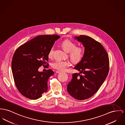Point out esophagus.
Here are the masks:
<instances>
[{
  "label": "esophagus",
  "instance_id": "esophagus-1",
  "mask_svg": "<svg viewBox=\"0 0 125 125\" xmlns=\"http://www.w3.org/2000/svg\"><path fill=\"white\" fill-rule=\"evenodd\" d=\"M55 72H56V73H61V72L60 71H56Z\"/></svg>",
  "mask_w": 125,
  "mask_h": 125
}]
</instances>
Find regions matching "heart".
<instances>
[{
	"label": "heart",
	"instance_id": "obj_1",
	"mask_svg": "<svg viewBox=\"0 0 125 125\" xmlns=\"http://www.w3.org/2000/svg\"><path fill=\"white\" fill-rule=\"evenodd\" d=\"M61 46L66 52H69V56L73 62H79L83 58L84 55V49L82 47H76L77 45L75 42L66 39L61 42ZM54 50L53 47L50 49L48 54L49 58H51L53 56ZM70 65V63L68 61L57 60L52 63V66L54 69L63 71Z\"/></svg>",
	"mask_w": 125,
	"mask_h": 125
}]
</instances>
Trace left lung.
Masks as SVG:
<instances>
[{"instance_id": "8db88e82", "label": "left lung", "mask_w": 125, "mask_h": 125, "mask_svg": "<svg viewBox=\"0 0 125 125\" xmlns=\"http://www.w3.org/2000/svg\"><path fill=\"white\" fill-rule=\"evenodd\" d=\"M75 38L83 44L84 55L74 67L80 72L73 74L67 92L75 99L81 100L91 98L99 90L108 74L109 62L108 54L100 42L84 35Z\"/></svg>"}]
</instances>
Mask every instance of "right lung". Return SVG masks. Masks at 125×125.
Segmentation results:
<instances>
[{"mask_svg":"<svg viewBox=\"0 0 125 125\" xmlns=\"http://www.w3.org/2000/svg\"><path fill=\"white\" fill-rule=\"evenodd\" d=\"M60 37L56 34L39 35L16 50L11 63L12 74L17 90L26 98L36 100L47 92L48 79L54 72L38 70L42 65L49 66V51Z\"/></svg>","mask_w":125,"mask_h":125,"instance_id":"add662e5","label":"right lung"}]
</instances>
